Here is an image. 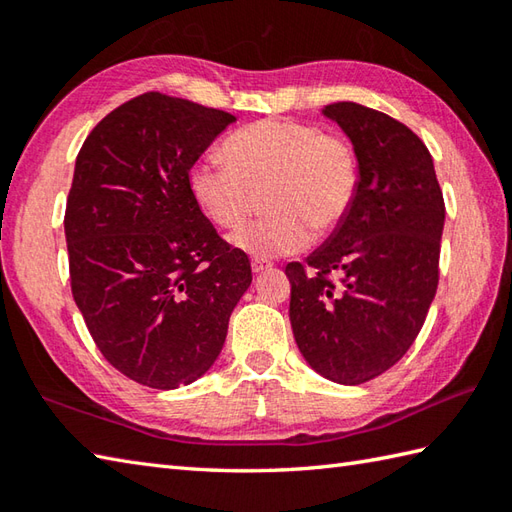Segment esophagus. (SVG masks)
<instances>
[{
  "label": "esophagus",
  "instance_id": "esophagus-1",
  "mask_svg": "<svg viewBox=\"0 0 512 512\" xmlns=\"http://www.w3.org/2000/svg\"><path fill=\"white\" fill-rule=\"evenodd\" d=\"M250 266H253V273H255V275H259V273H264V270L273 268V264L264 262V259H253V264H250Z\"/></svg>",
  "mask_w": 512,
  "mask_h": 512
}]
</instances>
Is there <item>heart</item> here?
<instances>
[{"label":"heart","mask_w":512,"mask_h":512,"mask_svg":"<svg viewBox=\"0 0 512 512\" xmlns=\"http://www.w3.org/2000/svg\"><path fill=\"white\" fill-rule=\"evenodd\" d=\"M222 158L204 156L189 169V191L215 226L246 222L264 193L268 213L233 235L242 253L268 259L330 235L350 215L358 193V158L345 138L321 127L266 118L224 143Z\"/></svg>","instance_id":"obj_1"}]
</instances>
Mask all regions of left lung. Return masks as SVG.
I'll list each match as a JSON object with an SVG mask.
<instances>
[{"label":"left lung","mask_w":512,"mask_h":512,"mask_svg":"<svg viewBox=\"0 0 512 512\" xmlns=\"http://www.w3.org/2000/svg\"><path fill=\"white\" fill-rule=\"evenodd\" d=\"M323 116L352 140L358 193L308 266H286L290 325L314 372L361 385L396 365L427 319L444 200L429 149L407 125L352 101L325 105Z\"/></svg>","instance_id":"1"}]
</instances>
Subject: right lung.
Returning <instances> with one entry per match:
<instances>
[{"label": "right lung", "mask_w": 512, "mask_h": 512, "mask_svg": "<svg viewBox=\"0 0 512 512\" xmlns=\"http://www.w3.org/2000/svg\"><path fill=\"white\" fill-rule=\"evenodd\" d=\"M235 116L160 92L116 107L76 156L72 297L107 363L154 389L206 374L253 275L195 204L189 169Z\"/></svg>", "instance_id": "1"}]
</instances>
